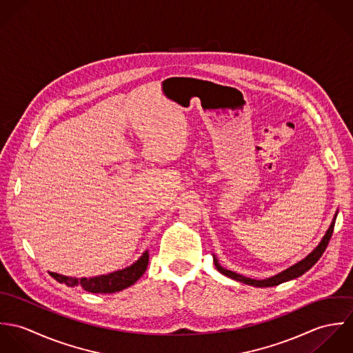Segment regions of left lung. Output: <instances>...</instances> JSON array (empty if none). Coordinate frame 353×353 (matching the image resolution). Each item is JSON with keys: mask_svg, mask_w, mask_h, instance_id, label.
Listing matches in <instances>:
<instances>
[{"mask_svg": "<svg viewBox=\"0 0 353 353\" xmlns=\"http://www.w3.org/2000/svg\"><path fill=\"white\" fill-rule=\"evenodd\" d=\"M334 223H336V216H334V219H333V221H332V224H330V228L327 230L326 235L323 236V239L321 241V243L318 245V248H316L314 252H311L310 255H307L303 261L298 262L296 265L291 266L290 269H287V270H284V272H281V273H279V274H276V276H273V277H270V279H266V280H254V279L245 277V276H242V274H238V273H235V272H231V270H227V269L221 268V266L217 263V261L214 259V261H216V268H217V270H219L220 273H223L224 276H228V277H231V279H234V280H236V281L249 284V285H252V287H273V285H279V284H281V283H284V281H288V280H292V279H296V277L302 276L303 273H305L310 268H312V266L316 263V261L322 256V254L326 250V248H327V245H329V241H330L332 234H333V230H334Z\"/></svg>", "mask_w": 353, "mask_h": 353, "instance_id": "8db88e82", "label": "left lung"}]
</instances>
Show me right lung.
<instances>
[{"instance_id":"right-lung-1","label":"right lung","mask_w":353,"mask_h":353,"mask_svg":"<svg viewBox=\"0 0 353 353\" xmlns=\"http://www.w3.org/2000/svg\"><path fill=\"white\" fill-rule=\"evenodd\" d=\"M148 252H144L141 258L134 262L132 266L125 268L122 270L112 272L110 274H103L98 277H91V279H73V277H66L58 273H50L51 277L55 279L58 283L66 284L68 287H81L87 292L92 294H114L118 291H122L130 285H133L147 270L148 266Z\"/></svg>"}]
</instances>
